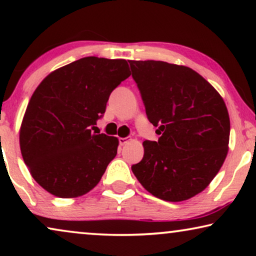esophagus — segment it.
<instances>
[{
    "instance_id": "1",
    "label": "esophagus",
    "mask_w": 256,
    "mask_h": 256,
    "mask_svg": "<svg viewBox=\"0 0 256 256\" xmlns=\"http://www.w3.org/2000/svg\"><path fill=\"white\" fill-rule=\"evenodd\" d=\"M128 141H129L128 138H118V143H120V146L127 144Z\"/></svg>"
}]
</instances>
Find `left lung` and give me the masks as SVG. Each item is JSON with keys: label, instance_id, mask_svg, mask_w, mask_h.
<instances>
[{"label": "left lung", "instance_id": "left-lung-1", "mask_svg": "<svg viewBox=\"0 0 256 256\" xmlns=\"http://www.w3.org/2000/svg\"><path fill=\"white\" fill-rule=\"evenodd\" d=\"M132 76L158 141H144L141 162L132 166L155 197L182 202L202 192L226 158L230 116L220 94L186 66L130 60Z\"/></svg>", "mask_w": 256, "mask_h": 256}]
</instances>
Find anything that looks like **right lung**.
<instances>
[{
  "label": "right lung",
  "mask_w": 256,
  "mask_h": 256,
  "mask_svg": "<svg viewBox=\"0 0 256 256\" xmlns=\"http://www.w3.org/2000/svg\"><path fill=\"white\" fill-rule=\"evenodd\" d=\"M130 76L124 59L85 57L50 73L34 90L20 132L24 163L54 196L74 198L99 183L118 141L93 135L110 93Z\"/></svg>",
  "instance_id": "right-lung-1"
}]
</instances>
